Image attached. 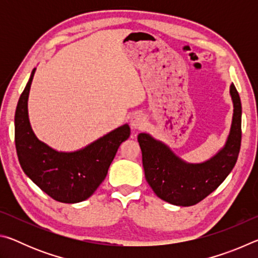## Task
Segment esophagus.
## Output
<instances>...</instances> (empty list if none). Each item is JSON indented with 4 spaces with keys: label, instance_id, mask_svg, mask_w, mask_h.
Segmentation results:
<instances>
[{
    "label": "esophagus",
    "instance_id": "obj_1",
    "mask_svg": "<svg viewBox=\"0 0 258 258\" xmlns=\"http://www.w3.org/2000/svg\"><path fill=\"white\" fill-rule=\"evenodd\" d=\"M146 124H147V118H146V116L141 112L134 113V115L132 116V118H131V126H132V127L135 130L143 128L146 126Z\"/></svg>",
    "mask_w": 258,
    "mask_h": 258
}]
</instances>
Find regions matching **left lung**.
Returning <instances> with one entry per match:
<instances>
[{
    "mask_svg": "<svg viewBox=\"0 0 258 258\" xmlns=\"http://www.w3.org/2000/svg\"><path fill=\"white\" fill-rule=\"evenodd\" d=\"M230 94L234 109L228 141L205 163L187 164L149 134H139L146 180L160 199L176 206H192L216 190L232 171L241 145V101L233 84Z\"/></svg>",
    "mask_w": 258,
    "mask_h": 258,
    "instance_id": "8db88e82",
    "label": "left lung"
}]
</instances>
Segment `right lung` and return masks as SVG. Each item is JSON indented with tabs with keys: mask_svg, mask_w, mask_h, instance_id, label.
<instances>
[{
	"mask_svg": "<svg viewBox=\"0 0 258 258\" xmlns=\"http://www.w3.org/2000/svg\"><path fill=\"white\" fill-rule=\"evenodd\" d=\"M35 69L21 93L15 116V142L21 168L52 199L64 204L83 202L107 176L119 146L130 138L123 125L82 150L59 152L40 141L30 127L27 101Z\"/></svg>",
	"mask_w": 258,
	"mask_h": 258,
	"instance_id": "add662e5",
	"label": "right lung"
}]
</instances>
